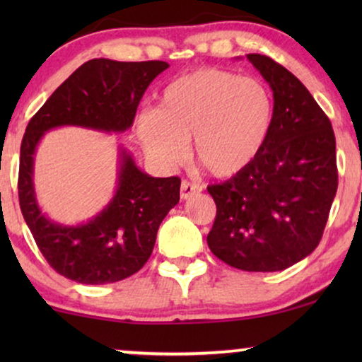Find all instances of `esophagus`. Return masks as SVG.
Listing matches in <instances>:
<instances>
[{
    "instance_id": "esophagus-1",
    "label": "esophagus",
    "mask_w": 362,
    "mask_h": 362,
    "mask_svg": "<svg viewBox=\"0 0 362 362\" xmlns=\"http://www.w3.org/2000/svg\"><path fill=\"white\" fill-rule=\"evenodd\" d=\"M202 191V186L196 185V182H189V181H182L181 182V199H189L197 192Z\"/></svg>"
}]
</instances>
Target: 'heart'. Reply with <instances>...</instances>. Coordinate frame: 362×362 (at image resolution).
I'll use <instances>...</instances> for the list:
<instances>
[{
  "instance_id": "1",
  "label": "heart",
  "mask_w": 362,
  "mask_h": 362,
  "mask_svg": "<svg viewBox=\"0 0 362 362\" xmlns=\"http://www.w3.org/2000/svg\"><path fill=\"white\" fill-rule=\"evenodd\" d=\"M272 98L257 78L219 69L177 77L163 90L160 108L138 117V138L148 155L173 165L187 141L197 163L217 177L249 165L272 125Z\"/></svg>"
}]
</instances>
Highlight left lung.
<instances>
[{"mask_svg": "<svg viewBox=\"0 0 362 362\" xmlns=\"http://www.w3.org/2000/svg\"><path fill=\"white\" fill-rule=\"evenodd\" d=\"M274 92L272 125L254 160L207 186L217 212L207 245L245 272H279L318 247L338 189L329 118L303 83L274 59L247 54Z\"/></svg>", "mask_w": 362, "mask_h": 362, "instance_id": "8db88e82", "label": "left lung"}]
</instances>
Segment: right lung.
<instances>
[{
    "label": "right lung",
    "mask_w": 362,
    "mask_h": 362,
    "mask_svg": "<svg viewBox=\"0 0 362 362\" xmlns=\"http://www.w3.org/2000/svg\"><path fill=\"white\" fill-rule=\"evenodd\" d=\"M170 64L92 59L56 88L29 120L21 143L18 194L24 221L57 274L83 285L120 281L150 259L158 227L180 202L177 176L153 177L120 151L118 186L105 209L81 226H61L39 209L33 185L34 153L44 133L74 125L100 132H125L148 86Z\"/></svg>",
    "instance_id": "1"
}]
</instances>
